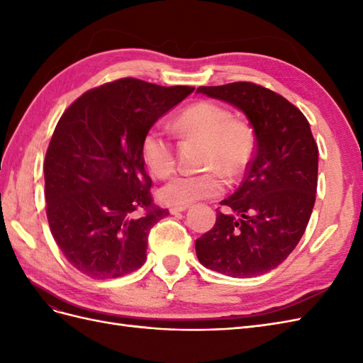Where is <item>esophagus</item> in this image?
<instances>
[{
  "instance_id": "1",
  "label": "esophagus",
  "mask_w": 363,
  "mask_h": 363,
  "mask_svg": "<svg viewBox=\"0 0 363 363\" xmlns=\"http://www.w3.org/2000/svg\"><path fill=\"white\" fill-rule=\"evenodd\" d=\"M188 207L189 206H172V207H169V212L172 215H175V213H179V212H184Z\"/></svg>"
}]
</instances>
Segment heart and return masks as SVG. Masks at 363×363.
Masks as SVG:
<instances>
[{
    "label": "heart",
    "instance_id": "heart-1",
    "mask_svg": "<svg viewBox=\"0 0 363 363\" xmlns=\"http://www.w3.org/2000/svg\"><path fill=\"white\" fill-rule=\"evenodd\" d=\"M174 128L183 139L204 140L201 174H182L159 191V199L168 206H189L196 200L212 199L225 189V180L242 175L255 157L256 133L245 121L235 119L228 108L213 101H199L175 118ZM140 156L148 171L159 179L168 177L175 168L169 136L159 127H151L140 140Z\"/></svg>",
    "mask_w": 363,
    "mask_h": 363
}]
</instances>
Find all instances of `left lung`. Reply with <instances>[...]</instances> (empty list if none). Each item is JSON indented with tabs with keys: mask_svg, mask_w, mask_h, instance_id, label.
I'll return each instance as SVG.
<instances>
[{
	"mask_svg": "<svg viewBox=\"0 0 363 363\" xmlns=\"http://www.w3.org/2000/svg\"><path fill=\"white\" fill-rule=\"evenodd\" d=\"M199 94L242 111L256 151L239 189L223 200L227 213L195 240L201 265L235 279L277 268L300 242L315 204L318 145L306 116L267 87L236 82L200 86Z\"/></svg>",
	"mask_w": 363,
	"mask_h": 363,
	"instance_id": "8db88e82",
	"label": "left lung"
}]
</instances>
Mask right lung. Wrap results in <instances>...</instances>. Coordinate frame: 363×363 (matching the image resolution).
<instances>
[{
  "mask_svg": "<svg viewBox=\"0 0 363 363\" xmlns=\"http://www.w3.org/2000/svg\"><path fill=\"white\" fill-rule=\"evenodd\" d=\"M192 92L121 79L84 92L59 119L43 163L47 218L84 276L118 279L145 263L150 230L169 212L152 204L140 140Z\"/></svg>",
  "mask_w": 363,
  "mask_h": 363,
  "instance_id": "1",
  "label": "right lung"
}]
</instances>
